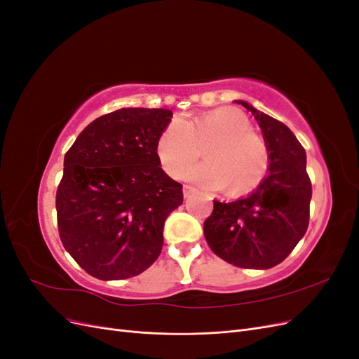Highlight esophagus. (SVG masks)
Returning a JSON list of instances; mask_svg holds the SVG:
<instances>
[{"label": "esophagus", "instance_id": "esophagus-1", "mask_svg": "<svg viewBox=\"0 0 359 359\" xmlns=\"http://www.w3.org/2000/svg\"><path fill=\"white\" fill-rule=\"evenodd\" d=\"M196 191H198V190L194 189V187H191V186H184V187H182L184 198H189V196H191V194H194Z\"/></svg>", "mask_w": 359, "mask_h": 359}]
</instances>
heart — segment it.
Here are the masks:
<instances>
[{
    "label": "heart",
    "instance_id": "b5f03b06",
    "mask_svg": "<svg viewBox=\"0 0 359 359\" xmlns=\"http://www.w3.org/2000/svg\"><path fill=\"white\" fill-rule=\"evenodd\" d=\"M205 163L187 178L206 189H222L244 196L262 184L269 151L265 140L250 130L248 116L235 107H217L187 121L172 119L157 142V156L172 178H181L202 154Z\"/></svg>",
    "mask_w": 359,
    "mask_h": 359
}]
</instances>
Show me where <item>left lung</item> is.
<instances>
[{
    "label": "left lung",
    "instance_id": "1",
    "mask_svg": "<svg viewBox=\"0 0 359 359\" xmlns=\"http://www.w3.org/2000/svg\"><path fill=\"white\" fill-rule=\"evenodd\" d=\"M252 112L269 151L268 177L244 199L214 201L203 223L206 243L226 262L268 269L290 255L306 233L310 219L311 181L306 149L278 119L236 100Z\"/></svg>",
    "mask_w": 359,
    "mask_h": 359
}]
</instances>
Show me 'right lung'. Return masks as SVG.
<instances>
[{
    "mask_svg": "<svg viewBox=\"0 0 359 359\" xmlns=\"http://www.w3.org/2000/svg\"><path fill=\"white\" fill-rule=\"evenodd\" d=\"M172 111L124 107L86 126L64 157L57 190L64 248L90 276L124 280L156 262L182 186L160 168Z\"/></svg>",
    "mask_w": 359,
    "mask_h": 359,
    "instance_id": "obj_1",
    "label": "right lung"
}]
</instances>
